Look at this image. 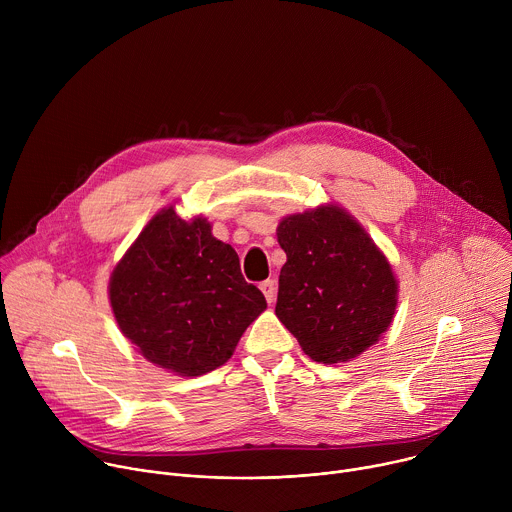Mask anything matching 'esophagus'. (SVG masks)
Wrapping results in <instances>:
<instances>
[{
    "label": "esophagus",
    "mask_w": 512,
    "mask_h": 512,
    "mask_svg": "<svg viewBox=\"0 0 512 512\" xmlns=\"http://www.w3.org/2000/svg\"><path fill=\"white\" fill-rule=\"evenodd\" d=\"M259 287H261V291H263V296H265L267 304H273V300H275V281H273V279H267V281H263Z\"/></svg>",
    "instance_id": "obj_1"
}]
</instances>
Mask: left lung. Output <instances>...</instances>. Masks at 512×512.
I'll return each instance as SVG.
<instances>
[{"label": "left lung", "instance_id": "8db88e82", "mask_svg": "<svg viewBox=\"0 0 512 512\" xmlns=\"http://www.w3.org/2000/svg\"><path fill=\"white\" fill-rule=\"evenodd\" d=\"M287 255L275 314L316 362L356 358L393 322L397 279L387 257L336 204L289 214L277 227Z\"/></svg>", "mask_w": 512, "mask_h": 512}]
</instances>
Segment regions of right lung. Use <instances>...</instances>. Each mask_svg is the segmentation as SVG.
I'll list each match as a JSON object with an SVG mask.
<instances>
[{
    "instance_id": "add662e5",
    "label": "right lung",
    "mask_w": 512,
    "mask_h": 512,
    "mask_svg": "<svg viewBox=\"0 0 512 512\" xmlns=\"http://www.w3.org/2000/svg\"><path fill=\"white\" fill-rule=\"evenodd\" d=\"M202 216L168 206L145 225L111 273L119 330L158 367L198 377L225 364L267 308L247 283L237 251L212 237Z\"/></svg>"
}]
</instances>
